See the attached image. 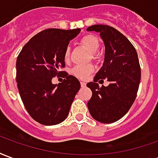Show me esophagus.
I'll use <instances>...</instances> for the list:
<instances>
[{
  "instance_id": "obj_1",
  "label": "esophagus",
  "mask_w": 158,
  "mask_h": 158,
  "mask_svg": "<svg viewBox=\"0 0 158 158\" xmlns=\"http://www.w3.org/2000/svg\"><path fill=\"white\" fill-rule=\"evenodd\" d=\"M80 85H81V87L84 88V87H85L86 86V84L85 82H80Z\"/></svg>"
}]
</instances>
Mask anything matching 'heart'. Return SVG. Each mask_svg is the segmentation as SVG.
<instances>
[{
    "instance_id": "obj_1",
    "label": "heart",
    "mask_w": 158,
    "mask_h": 158,
    "mask_svg": "<svg viewBox=\"0 0 158 158\" xmlns=\"http://www.w3.org/2000/svg\"><path fill=\"white\" fill-rule=\"evenodd\" d=\"M81 45L87 49L90 54H92V58H96V53L98 52L100 48V40L96 35H88L84 36L82 40H80ZM64 59L65 61H69V56H70V47L67 46L64 51ZM94 68L92 65L85 66H75L71 69V73L75 76L76 78L85 79L93 72Z\"/></svg>"
}]
</instances>
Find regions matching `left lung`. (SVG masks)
Instances as JSON below:
<instances>
[{
	"mask_svg": "<svg viewBox=\"0 0 158 158\" xmlns=\"http://www.w3.org/2000/svg\"><path fill=\"white\" fill-rule=\"evenodd\" d=\"M86 30L100 33L105 45L102 67L94 81L87 84L92 91L88 109L98 122H116L128 113L136 98L140 82L138 55L129 40L113 27L96 24ZM104 79H107L110 85L100 87L96 82Z\"/></svg>",
	"mask_w": 158,
	"mask_h": 158,
	"instance_id": "obj_1",
	"label": "left lung"
}]
</instances>
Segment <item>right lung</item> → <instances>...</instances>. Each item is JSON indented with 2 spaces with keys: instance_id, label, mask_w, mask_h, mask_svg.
<instances>
[{
  "instance_id": "1",
  "label": "right lung",
  "mask_w": 158,
  "mask_h": 158,
  "mask_svg": "<svg viewBox=\"0 0 158 158\" xmlns=\"http://www.w3.org/2000/svg\"><path fill=\"white\" fill-rule=\"evenodd\" d=\"M80 29H47L32 37L17 58L18 89L27 112L43 125L64 121L80 89L74 76L60 69L65 67L64 51ZM62 75V83L53 85L51 79Z\"/></svg>"
}]
</instances>
